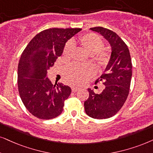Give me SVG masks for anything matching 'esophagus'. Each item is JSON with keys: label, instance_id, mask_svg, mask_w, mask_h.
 <instances>
[{"label": "esophagus", "instance_id": "obj_1", "mask_svg": "<svg viewBox=\"0 0 153 153\" xmlns=\"http://www.w3.org/2000/svg\"><path fill=\"white\" fill-rule=\"evenodd\" d=\"M78 90H79L78 88H76V87H72V91H73V92H77V91H78Z\"/></svg>", "mask_w": 153, "mask_h": 153}]
</instances>
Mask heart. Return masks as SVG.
<instances>
[{
  "mask_svg": "<svg viewBox=\"0 0 153 153\" xmlns=\"http://www.w3.org/2000/svg\"><path fill=\"white\" fill-rule=\"evenodd\" d=\"M75 41L68 42L63 49V55L65 57L71 56L73 49V44ZM79 43L83 49L91 56L98 64L105 65L109 61V55L105 51H100L103 48L104 43L97 35L94 34H88L79 39ZM94 72L92 65H82L78 63H71L65 68L63 75L65 80L73 85H79L85 82Z\"/></svg>",
  "mask_w": 153,
  "mask_h": 153,
  "instance_id": "heart-1",
  "label": "heart"
}]
</instances>
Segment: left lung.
<instances>
[{
	"instance_id": "left-lung-1",
	"label": "left lung",
	"mask_w": 153,
	"mask_h": 153,
	"mask_svg": "<svg viewBox=\"0 0 153 153\" xmlns=\"http://www.w3.org/2000/svg\"><path fill=\"white\" fill-rule=\"evenodd\" d=\"M101 34L109 42L111 53L103 74L95 83L105 85L100 94L88 88L89 97L84 102L89 117L97 119L112 117L123 107L128 97L132 77V63L128 46L113 31L102 27L90 29Z\"/></svg>"
}]
</instances>
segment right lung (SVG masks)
Listing matches in <instances>:
<instances>
[{
    "instance_id": "1",
    "label": "right lung",
    "mask_w": 153,
    "mask_h": 153,
    "mask_svg": "<svg viewBox=\"0 0 153 153\" xmlns=\"http://www.w3.org/2000/svg\"><path fill=\"white\" fill-rule=\"evenodd\" d=\"M82 30L51 28L36 34L21 55L17 68L19 94L27 109L41 119H51L62 113L64 101L71 93L69 86L53 85L47 71L62 55L65 43Z\"/></svg>"
}]
</instances>
